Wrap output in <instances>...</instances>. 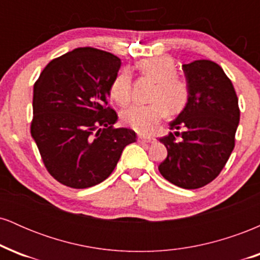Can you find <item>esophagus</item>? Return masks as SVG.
I'll return each instance as SVG.
<instances>
[{"mask_svg": "<svg viewBox=\"0 0 260 260\" xmlns=\"http://www.w3.org/2000/svg\"><path fill=\"white\" fill-rule=\"evenodd\" d=\"M138 142L139 143H153V142H155V138L150 136H138Z\"/></svg>", "mask_w": 260, "mask_h": 260, "instance_id": "esophagus-1", "label": "esophagus"}]
</instances>
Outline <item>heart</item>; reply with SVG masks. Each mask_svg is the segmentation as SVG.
Here are the masks:
<instances>
[{
	"mask_svg": "<svg viewBox=\"0 0 260 260\" xmlns=\"http://www.w3.org/2000/svg\"><path fill=\"white\" fill-rule=\"evenodd\" d=\"M144 76L156 82L148 105H132L121 112L124 124L139 133H149L166 112L178 113L186 106L189 89L187 83L176 76V64L169 56L144 58L137 64ZM110 96L120 105H126L131 99V74L127 70L117 73L110 85Z\"/></svg>",
	"mask_w": 260,
	"mask_h": 260,
	"instance_id": "obj_1",
	"label": "heart"
}]
</instances>
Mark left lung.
Segmentation results:
<instances>
[{"mask_svg": "<svg viewBox=\"0 0 260 260\" xmlns=\"http://www.w3.org/2000/svg\"><path fill=\"white\" fill-rule=\"evenodd\" d=\"M189 96L180 115L170 122L160 142L168 157L159 165L164 178L184 189H196L219 176L235 148L240 123L238 99L231 80L219 64L198 59L182 66ZM184 131L180 134L178 129ZM181 135L180 142L174 136Z\"/></svg>", "mask_w": 260, "mask_h": 260, "instance_id": "left-lung-1", "label": "left lung"}]
</instances>
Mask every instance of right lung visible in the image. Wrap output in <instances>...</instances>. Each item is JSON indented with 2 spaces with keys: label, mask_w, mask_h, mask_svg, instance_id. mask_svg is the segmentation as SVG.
I'll return each mask as SVG.
<instances>
[{
  "label": "right lung",
  "mask_w": 260,
  "mask_h": 260,
  "mask_svg": "<svg viewBox=\"0 0 260 260\" xmlns=\"http://www.w3.org/2000/svg\"><path fill=\"white\" fill-rule=\"evenodd\" d=\"M120 67L112 53L78 47L52 59L34 84L31 137L45 168L64 186L101 183L136 142L134 131L113 127L117 113L106 106Z\"/></svg>",
  "instance_id": "add662e5"
}]
</instances>
